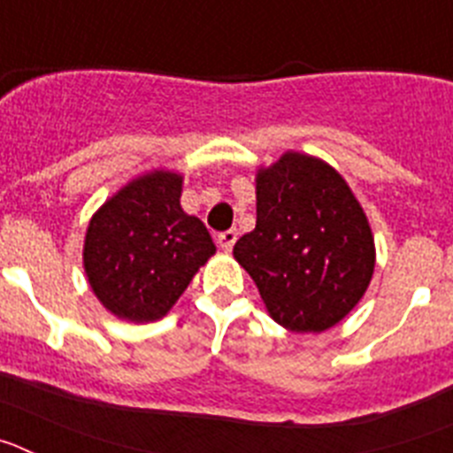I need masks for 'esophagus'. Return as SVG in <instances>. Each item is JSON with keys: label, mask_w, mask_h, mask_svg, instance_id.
Listing matches in <instances>:
<instances>
[{"label": "esophagus", "mask_w": 453, "mask_h": 453, "mask_svg": "<svg viewBox=\"0 0 453 453\" xmlns=\"http://www.w3.org/2000/svg\"><path fill=\"white\" fill-rule=\"evenodd\" d=\"M235 240H238V231H235V229L224 231V234L218 235V242H219V247H222L224 251H231V250H234Z\"/></svg>", "instance_id": "obj_1"}]
</instances>
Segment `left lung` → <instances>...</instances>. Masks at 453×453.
Masks as SVG:
<instances>
[{
	"label": "left lung",
	"mask_w": 453,
	"mask_h": 453,
	"mask_svg": "<svg viewBox=\"0 0 453 453\" xmlns=\"http://www.w3.org/2000/svg\"><path fill=\"white\" fill-rule=\"evenodd\" d=\"M274 322L319 334L361 302L374 238L361 203L331 165L286 154L256 177V229L234 247Z\"/></svg>",
	"instance_id": "1"
}]
</instances>
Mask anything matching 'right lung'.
<instances>
[{
  "label": "right lung",
  "instance_id": "add662e5",
  "mask_svg": "<svg viewBox=\"0 0 453 453\" xmlns=\"http://www.w3.org/2000/svg\"><path fill=\"white\" fill-rule=\"evenodd\" d=\"M181 183L174 172L154 170L92 215L83 267L92 292L118 318L161 319L215 254L202 219L183 213Z\"/></svg>",
  "mask_w": 453,
  "mask_h": 453
}]
</instances>
